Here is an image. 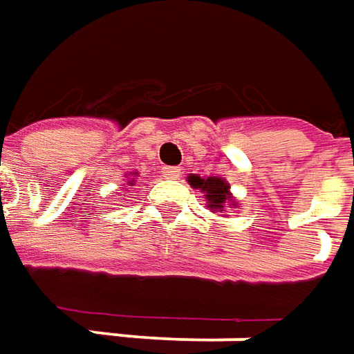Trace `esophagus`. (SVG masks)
<instances>
[{
	"label": "esophagus",
	"instance_id": "esophagus-1",
	"mask_svg": "<svg viewBox=\"0 0 354 354\" xmlns=\"http://www.w3.org/2000/svg\"><path fill=\"white\" fill-rule=\"evenodd\" d=\"M161 173H163V177H165V179H177V177H179V173H181V169H179V167H163Z\"/></svg>",
	"mask_w": 354,
	"mask_h": 354
}]
</instances>
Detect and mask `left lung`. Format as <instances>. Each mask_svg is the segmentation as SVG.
<instances>
[{
	"instance_id": "obj_1",
	"label": "left lung",
	"mask_w": 354,
	"mask_h": 354,
	"mask_svg": "<svg viewBox=\"0 0 354 354\" xmlns=\"http://www.w3.org/2000/svg\"><path fill=\"white\" fill-rule=\"evenodd\" d=\"M189 185L195 189H201V193H205L209 209H212V211H223L226 205L236 207V201L230 195V185L221 177L201 179L198 175H189Z\"/></svg>"
}]
</instances>
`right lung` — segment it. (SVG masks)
Wrapping results in <instances>:
<instances>
[{
  "label": "right lung",
  "mask_w": 354,
  "mask_h": 354,
  "mask_svg": "<svg viewBox=\"0 0 354 354\" xmlns=\"http://www.w3.org/2000/svg\"><path fill=\"white\" fill-rule=\"evenodd\" d=\"M129 175H131V177H138V173H129ZM129 185H133V181H128Z\"/></svg>",
  "instance_id": "add662e5"
}]
</instances>
